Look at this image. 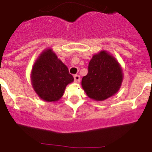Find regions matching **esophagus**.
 Returning <instances> with one entry per match:
<instances>
[{
    "label": "esophagus",
    "mask_w": 152,
    "mask_h": 152,
    "mask_svg": "<svg viewBox=\"0 0 152 152\" xmlns=\"http://www.w3.org/2000/svg\"><path fill=\"white\" fill-rule=\"evenodd\" d=\"M74 78H75V82H80V75H75V76H74Z\"/></svg>",
    "instance_id": "1"
}]
</instances>
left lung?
<instances>
[{"instance_id":"left-lung-1","label":"left lung","mask_w":152,"mask_h":152,"mask_svg":"<svg viewBox=\"0 0 152 152\" xmlns=\"http://www.w3.org/2000/svg\"><path fill=\"white\" fill-rule=\"evenodd\" d=\"M122 80L123 73L119 63L102 51L90 61L88 75L83 77L81 85L89 97L100 101L115 94Z\"/></svg>"}]
</instances>
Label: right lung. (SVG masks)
I'll return each instance as SVG.
<instances>
[{
    "label": "right lung",
    "mask_w": 152,
    "mask_h": 152,
    "mask_svg": "<svg viewBox=\"0 0 152 152\" xmlns=\"http://www.w3.org/2000/svg\"><path fill=\"white\" fill-rule=\"evenodd\" d=\"M31 79L36 94L48 102L59 100L66 86L74 80L66 65L51 49L39 57L32 70Z\"/></svg>",
    "instance_id": "obj_1"
}]
</instances>
